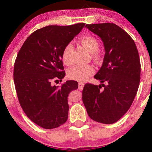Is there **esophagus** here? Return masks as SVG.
<instances>
[{
    "label": "esophagus",
    "instance_id": "34e87169",
    "mask_svg": "<svg viewBox=\"0 0 152 152\" xmlns=\"http://www.w3.org/2000/svg\"><path fill=\"white\" fill-rule=\"evenodd\" d=\"M84 83H82V82H79V83H78V89L80 90V91H82V90L83 89V88H84Z\"/></svg>",
    "mask_w": 152,
    "mask_h": 152
}]
</instances>
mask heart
Segmentation results:
<instances>
[{
  "label": "heart",
  "instance_id": "obj_1",
  "mask_svg": "<svg viewBox=\"0 0 152 152\" xmlns=\"http://www.w3.org/2000/svg\"><path fill=\"white\" fill-rule=\"evenodd\" d=\"M80 42L82 45L88 50L89 52L92 53L95 56L99 49V43L94 37L92 36H86L82 37L80 39ZM73 50V46L71 43L67 44L64 48L61 54V59L64 64L70 65L72 62V53ZM94 72L92 66L90 65H79L73 67L68 70V78L74 80L83 82L85 81Z\"/></svg>",
  "mask_w": 152,
  "mask_h": 152
}]
</instances>
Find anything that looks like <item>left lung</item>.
I'll list each match as a JSON object with an SVG mask.
<instances>
[{
	"mask_svg": "<svg viewBox=\"0 0 152 152\" xmlns=\"http://www.w3.org/2000/svg\"><path fill=\"white\" fill-rule=\"evenodd\" d=\"M86 27L101 38L105 54L101 69L94 76L101 84H86L82 101L91 119L112 124L127 113L137 94L140 56L134 41L118 25L105 23Z\"/></svg>",
	"mask_w": 152,
	"mask_h": 152,
	"instance_id": "8db88e82",
	"label": "left lung"
}]
</instances>
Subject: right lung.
<instances>
[{
	"mask_svg": "<svg viewBox=\"0 0 152 152\" xmlns=\"http://www.w3.org/2000/svg\"><path fill=\"white\" fill-rule=\"evenodd\" d=\"M84 25H50L36 30L17 54L13 77L20 107L31 121L44 129L58 127L68 119V96L78 88V82L68 80L60 87L51 82L65 76L64 48Z\"/></svg>",
	"mask_w": 152,
	"mask_h": 152,
	"instance_id": "add662e5",
	"label": "right lung"
}]
</instances>
